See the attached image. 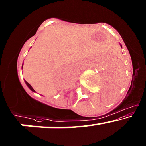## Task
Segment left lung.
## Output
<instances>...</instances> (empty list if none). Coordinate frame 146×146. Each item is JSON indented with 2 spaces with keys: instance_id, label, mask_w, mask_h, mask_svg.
<instances>
[{
  "instance_id": "obj_1",
  "label": "left lung",
  "mask_w": 146,
  "mask_h": 146,
  "mask_svg": "<svg viewBox=\"0 0 146 146\" xmlns=\"http://www.w3.org/2000/svg\"><path fill=\"white\" fill-rule=\"evenodd\" d=\"M121 46H122V45H121Z\"/></svg>"
}]
</instances>
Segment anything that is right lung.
<instances>
[{
    "instance_id": "1",
    "label": "right lung",
    "mask_w": 146,
    "mask_h": 146,
    "mask_svg": "<svg viewBox=\"0 0 146 146\" xmlns=\"http://www.w3.org/2000/svg\"><path fill=\"white\" fill-rule=\"evenodd\" d=\"M25 82H26V84H27V86H28V87H29V89H30V90H31V91H32V92H35V90H33V87H31V85H30V84H29V83H28V82H27V81H25Z\"/></svg>"
}]
</instances>
